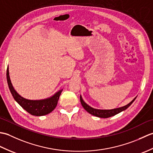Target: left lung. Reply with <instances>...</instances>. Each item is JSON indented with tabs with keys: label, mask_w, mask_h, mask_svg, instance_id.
Segmentation results:
<instances>
[{
	"label": "left lung",
	"mask_w": 153,
	"mask_h": 153,
	"mask_svg": "<svg viewBox=\"0 0 153 153\" xmlns=\"http://www.w3.org/2000/svg\"><path fill=\"white\" fill-rule=\"evenodd\" d=\"M136 97L133 99L131 101L129 104H128L127 105L120 107V108H114V109H111V110H100V109L94 108H93V107L89 106L87 103L84 102V100H83L82 97L81 95H80V101H81V104H82V105L83 106L84 109H85L87 112H89V114H92L95 116L99 117V118H109V117L114 116V115L117 114H118L120 112L123 111V110H126L129 106L131 105L133 102H134V101L136 99Z\"/></svg>",
	"instance_id": "1"
}]
</instances>
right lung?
<instances>
[{
    "instance_id": "1",
    "label": "right lung",
    "mask_w": 153,
    "mask_h": 153,
    "mask_svg": "<svg viewBox=\"0 0 153 153\" xmlns=\"http://www.w3.org/2000/svg\"><path fill=\"white\" fill-rule=\"evenodd\" d=\"M6 77H7V82L10 91L14 99L23 108L26 110L30 114L36 116H45L51 113L56 108L62 89L58 91L49 98L41 100H29L22 97L16 91L10 79L8 68L6 71Z\"/></svg>"
}]
</instances>
